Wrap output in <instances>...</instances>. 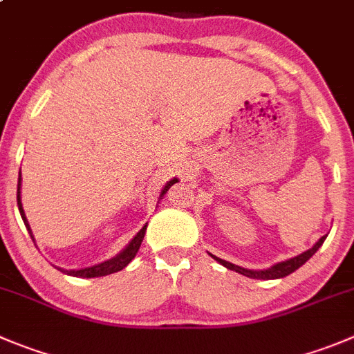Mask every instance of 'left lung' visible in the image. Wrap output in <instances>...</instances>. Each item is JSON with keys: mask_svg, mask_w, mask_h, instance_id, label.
<instances>
[{"mask_svg": "<svg viewBox=\"0 0 354 354\" xmlns=\"http://www.w3.org/2000/svg\"><path fill=\"white\" fill-rule=\"evenodd\" d=\"M328 236V234H326ZM326 236L319 237L318 241H316V244L313 248H309L307 252L300 253V255L293 257V259H288V260H283V262H277L274 263V266H270L269 269H260V270H255V269H246V267H241V266H236V263L232 262H227V260H222V259H218V257L214 255H209L213 257L214 260H216L218 263H222L223 267H227V269L230 270H236V272L243 274V276L246 277H252V279H279V277H285L288 276V274L295 272L299 267H302L304 263L307 262V260L311 259L313 255H315L316 252H318L319 248H322V244L325 243Z\"/></svg>", "mask_w": 354, "mask_h": 354, "instance_id": "left-lung-1", "label": "left lung"}]
</instances>
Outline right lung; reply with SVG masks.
<instances>
[{
  "mask_svg": "<svg viewBox=\"0 0 354 354\" xmlns=\"http://www.w3.org/2000/svg\"><path fill=\"white\" fill-rule=\"evenodd\" d=\"M21 181L22 178H19V183H17V206H19V211H21V216L22 220H24V225L26 229H28L29 236H31V239L35 241V236H32V230L31 227H29V222L28 218H26V213H24V207H22V199H21ZM178 181V178H173V180L167 181L166 185H164V188L160 190V196H158V199H162V197L166 196V192L169 190L171 187H173L174 183ZM147 225H143V229L140 230V232L136 234V236L132 237L131 241H129L127 246L122 250L120 253H117L115 257H111L110 260H104V262L101 263H95V266L92 267H84V269H61V267H57L61 272L68 274V276H73V277H101V276H108V274H113V272H118V270H122L124 267H127L129 263H131V260L136 257L138 250H140L141 243H143V237L145 234H147ZM36 243V241H35Z\"/></svg>",
  "mask_w": 354,
  "mask_h": 354,
  "instance_id": "obj_1",
  "label": "right lung"
}]
</instances>
